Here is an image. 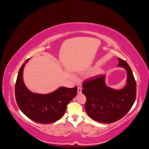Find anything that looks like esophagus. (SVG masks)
Here are the masks:
<instances>
[{"label": "esophagus", "mask_w": 149, "mask_h": 149, "mask_svg": "<svg viewBox=\"0 0 149 149\" xmlns=\"http://www.w3.org/2000/svg\"><path fill=\"white\" fill-rule=\"evenodd\" d=\"M81 92H82V88L79 86L78 88V93H81Z\"/></svg>", "instance_id": "esophagus-1"}]
</instances>
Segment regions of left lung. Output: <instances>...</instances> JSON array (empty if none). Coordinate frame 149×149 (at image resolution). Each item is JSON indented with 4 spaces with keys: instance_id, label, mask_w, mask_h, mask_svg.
I'll list each match as a JSON object with an SVG mask.
<instances>
[{
    "instance_id": "left-lung-1",
    "label": "left lung",
    "mask_w": 149,
    "mask_h": 149,
    "mask_svg": "<svg viewBox=\"0 0 149 149\" xmlns=\"http://www.w3.org/2000/svg\"><path fill=\"white\" fill-rule=\"evenodd\" d=\"M118 66L127 70L125 87L115 90L106 85L105 75H96L84 80L82 93L86 97L85 109L91 119L109 124L120 119L131 109L136 97V82L127 63L119 58Z\"/></svg>"
}]
</instances>
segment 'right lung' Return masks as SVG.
I'll return each mask as SVG.
<instances>
[{"label":"right lung","instance_id":"1","mask_svg":"<svg viewBox=\"0 0 149 149\" xmlns=\"http://www.w3.org/2000/svg\"><path fill=\"white\" fill-rule=\"evenodd\" d=\"M29 60L20 67L17 78L15 95L17 105L25 116L36 123H54L64 115L67 105L77 94L78 88L61 87L47 94L31 93L25 87L22 77L24 66Z\"/></svg>","mask_w":149,"mask_h":149}]
</instances>
